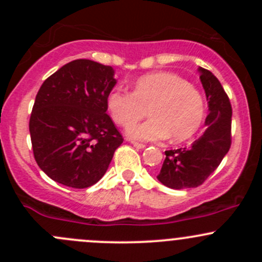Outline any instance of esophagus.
<instances>
[{"instance_id":"34e87169","label":"esophagus","mask_w":262,"mask_h":262,"mask_svg":"<svg viewBox=\"0 0 262 262\" xmlns=\"http://www.w3.org/2000/svg\"><path fill=\"white\" fill-rule=\"evenodd\" d=\"M132 144H133V146L136 147V148H138V149H143V148L146 147V144L138 143V142H132Z\"/></svg>"}]
</instances>
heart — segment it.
Here are the masks:
<instances>
[{"label":"heart","mask_w":262,"mask_h":262,"mask_svg":"<svg viewBox=\"0 0 262 262\" xmlns=\"http://www.w3.org/2000/svg\"><path fill=\"white\" fill-rule=\"evenodd\" d=\"M106 107L116 124L129 126L149 114L150 119L126 132L134 141L182 142L194 136L204 118V101L192 84L171 72L150 73L134 82L132 92L114 89Z\"/></svg>","instance_id":"heart-1"}]
</instances>
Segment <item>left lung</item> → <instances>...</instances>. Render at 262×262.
Here are the masks:
<instances>
[{"label":"left lung","instance_id":"1","mask_svg":"<svg viewBox=\"0 0 262 262\" xmlns=\"http://www.w3.org/2000/svg\"><path fill=\"white\" fill-rule=\"evenodd\" d=\"M200 81L209 106L207 130L191 146L166 150L158 181L171 189L202 185L221 165L231 148L232 106L221 82L210 71L199 67Z\"/></svg>","mask_w":262,"mask_h":262}]
</instances>
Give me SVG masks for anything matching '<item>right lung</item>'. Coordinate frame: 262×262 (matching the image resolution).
Listing matches in <instances>:
<instances>
[{
	"label": "right lung",
	"mask_w": 262,
	"mask_h": 262,
	"mask_svg": "<svg viewBox=\"0 0 262 262\" xmlns=\"http://www.w3.org/2000/svg\"><path fill=\"white\" fill-rule=\"evenodd\" d=\"M114 70L76 59L43 82L29 121L34 158L52 180L84 189L106 172L123 137L106 114Z\"/></svg>",
	"instance_id": "add662e5"
}]
</instances>
